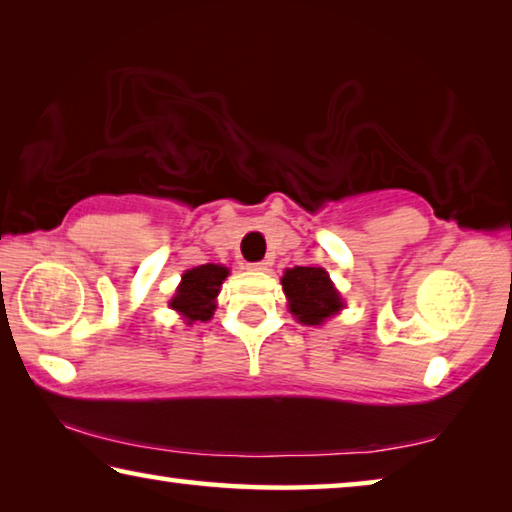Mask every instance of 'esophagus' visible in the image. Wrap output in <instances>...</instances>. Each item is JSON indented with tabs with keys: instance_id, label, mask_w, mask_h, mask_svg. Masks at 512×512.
Wrapping results in <instances>:
<instances>
[{
	"instance_id": "1",
	"label": "esophagus",
	"mask_w": 512,
	"mask_h": 512,
	"mask_svg": "<svg viewBox=\"0 0 512 512\" xmlns=\"http://www.w3.org/2000/svg\"><path fill=\"white\" fill-rule=\"evenodd\" d=\"M268 264H271V262H268V259H264V262H255V264H248V268H250V271H266V268H268Z\"/></svg>"
}]
</instances>
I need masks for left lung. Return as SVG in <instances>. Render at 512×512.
I'll list each match as a JSON object with an SVG mask.
<instances>
[{
    "label": "left lung",
    "instance_id": "left-lung-1",
    "mask_svg": "<svg viewBox=\"0 0 512 512\" xmlns=\"http://www.w3.org/2000/svg\"><path fill=\"white\" fill-rule=\"evenodd\" d=\"M282 289L287 293L289 311L302 325H323L343 309L341 293L320 266H293L284 271Z\"/></svg>",
    "mask_w": 512,
    "mask_h": 512
}]
</instances>
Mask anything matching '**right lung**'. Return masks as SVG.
<instances>
[{"mask_svg": "<svg viewBox=\"0 0 512 512\" xmlns=\"http://www.w3.org/2000/svg\"><path fill=\"white\" fill-rule=\"evenodd\" d=\"M228 273V268L221 264H203L192 268V271H185L169 307L176 309L187 325L196 323V320L205 323L214 314V300L219 296L221 284Z\"/></svg>", "mask_w": 512, "mask_h": 512, "instance_id": "right-lung-1", "label": "right lung"}]
</instances>
